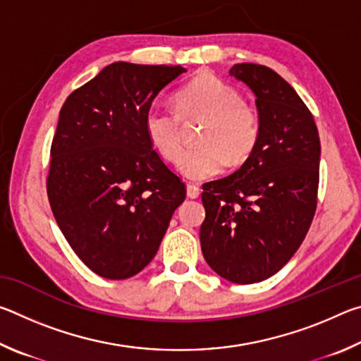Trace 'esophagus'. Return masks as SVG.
Returning a JSON list of instances; mask_svg holds the SVG:
<instances>
[{"label": "esophagus", "mask_w": 361, "mask_h": 361, "mask_svg": "<svg viewBox=\"0 0 361 361\" xmlns=\"http://www.w3.org/2000/svg\"><path fill=\"white\" fill-rule=\"evenodd\" d=\"M186 194H188L189 199H197L200 195V189L195 185H188L186 186Z\"/></svg>", "instance_id": "1"}]
</instances>
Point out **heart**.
<instances>
[{
	"instance_id": "b5f03b06",
	"label": "heart",
	"mask_w": 361,
	"mask_h": 361,
	"mask_svg": "<svg viewBox=\"0 0 361 361\" xmlns=\"http://www.w3.org/2000/svg\"><path fill=\"white\" fill-rule=\"evenodd\" d=\"M175 111L152 106L145 114V133L159 156L178 157L180 121L207 118L200 137L202 147L178 159V170L189 180H209L226 164L239 166L252 154L259 138V118L240 94L213 75H200L175 95Z\"/></svg>"
}]
</instances>
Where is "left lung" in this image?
Instances as JSON below:
<instances>
[{
	"label": "left lung",
	"mask_w": 361,
	"mask_h": 361,
	"mask_svg": "<svg viewBox=\"0 0 361 361\" xmlns=\"http://www.w3.org/2000/svg\"><path fill=\"white\" fill-rule=\"evenodd\" d=\"M229 75L256 97L259 138L239 170L202 186L200 247L218 276L247 285L277 274L301 245L317 209L320 138L296 90L264 65Z\"/></svg>",
	"instance_id": "1"
}]
</instances>
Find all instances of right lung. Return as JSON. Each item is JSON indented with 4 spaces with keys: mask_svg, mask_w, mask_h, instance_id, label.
<instances>
[{
    "mask_svg": "<svg viewBox=\"0 0 361 361\" xmlns=\"http://www.w3.org/2000/svg\"><path fill=\"white\" fill-rule=\"evenodd\" d=\"M185 71L114 62L60 109L47 197L65 239L97 276L124 280L148 266L186 197L143 126L152 100Z\"/></svg>",
    "mask_w": 361,
    "mask_h": 361,
    "instance_id": "1",
    "label": "right lung"
}]
</instances>
